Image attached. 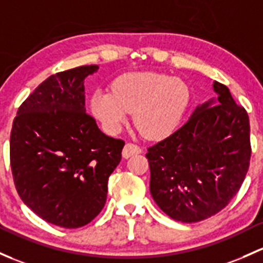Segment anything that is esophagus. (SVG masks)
I'll list each match as a JSON object with an SVG mask.
<instances>
[{
	"label": "esophagus",
	"instance_id": "1",
	"mask_svg": "<svg viewBox=\"0 0 263 263\" xmlns=\"http://www.w3.org/2000/svg\"><path fill=\"white\" fill-rule=\"evenodd\" d=\"M140 153H141V147L139 145H136V143H132V142H127L123 147L122 156L124 157V159H128V157L132 156V155H136Z\"/></svg>",
	"mask_w": 263,
	"mask_h": 263
}]
</instances>
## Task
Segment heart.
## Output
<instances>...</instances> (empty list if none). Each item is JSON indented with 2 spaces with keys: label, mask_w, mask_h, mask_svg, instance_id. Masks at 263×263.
Listing matches in <instances>:
<instances>
[{
  "label": "heart",
  "mask_w": 263,
  "mask_h": 263,
  "mask_svg": "<svg viewBox=\"0 0 263 263\" xmlns=\"http://www.w3.org/2000/svg\"><path fill=\"white\" fill-rule=\"evenodd\" d=\"M189 89L179 78L153 71L127 73L116 79L112 93L96 92L92 110L107 131L118 132L134 113L135 124L146 139L168 136L180 122Z\"/></svg>",
  "instance_id": "obj_1"
}]
</instances>
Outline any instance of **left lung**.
Here are the masks:
<instances>
[{"instance_id": "left-lung-1", "label": "left lung", "mask_w": 263, "mask_h": 263, "mask_svg": "<svg viewBox=\"0 0 263 263\" xmlns=\"http://www.w3.org/2000/svg\"><path fill=\"white\" fill-rule=\"evenodd\" d=\"M206 102L173 135L147 148L150 192L170 218L195 223L217 214L238 193L251 160L250 118L228 88L214 82Z\"/></svg>"}]
</instances>
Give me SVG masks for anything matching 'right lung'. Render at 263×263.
Segmentation results:
<instances>
[{"mask_svg":"<svg viewBox=\"0 0 263 263\" xmlns=\"http://www.w3.org/2000/svg\"><path fill=\"white\" fill-rule=\"evenodd\" d=\"M98 65L50 76L20 106L10 137V162L21 200L63 228L92 222L107 200L108 178L124 141L106 136L85 112L84 79Z\"/></svg>","mask_w":263,"mask_h":263,"instance_id":"1","label":"right lung"}]
</instances>
